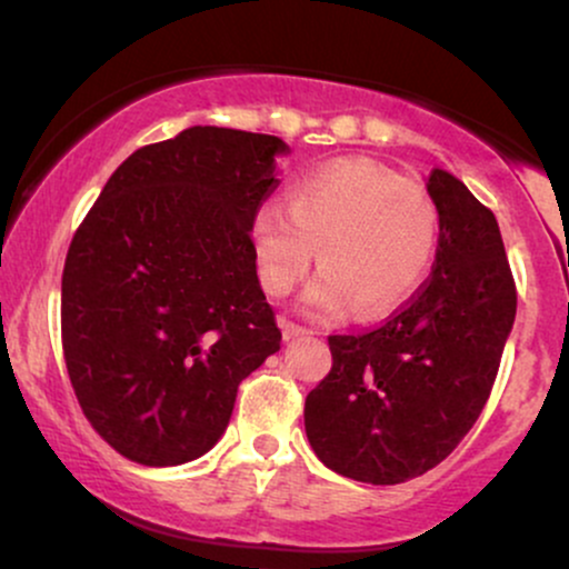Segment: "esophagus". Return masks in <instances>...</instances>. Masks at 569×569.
Wrapping results in <instances>:
<instances>
[{"mask_svg": "<svg viewBox=\"0 0 569 569\" xmlns=\"http://www.w3.org/2000/svg\"><path fill=\"white\" fill-rule=\"evenodd\" d=\"M280 331H283L286 342H289V339H297V337L310 335V331H307L305 326H299V323H293V321H286V318H280Z\"/></svg>", "mask_w": 569, "mask_h": 569, "instance_id": "1", "label": "esophagus"}]
</instances>
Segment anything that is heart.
Wrapping results in <instances>:
<instances>
[{
    "label": "heart",
    "mask_w": 569,
    "mask_h": 569,
    "mask_svg": "<svg viewBox=\"0 0 569 569\" xmlns=\"http://www.w3.org/2000/svg\"><path fill=\"white\" fill-rule=\"evenodd\" d=\"M259 278L272 297L323 267L302 302L321 316L377 318L426 283L439 251V206L417 181L371 160H337L289 189V206H262L251 227Z\"/></svg>",
    "instance_id": "b5f03b06"
}]
</instances>
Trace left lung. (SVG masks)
Instances as JSON below:
<instances>
[{
	"label": "left lung",
	"mask_w": 569,
	"mask_h": 569,
	"mask_svg": "<svg viewBox=\"0 0 569 569\" xmlns=\"http://www.w3.org/2000/svg\"><path fill=\"white\" fill-rule=\"evenodd\" d=\"M426 189L441 219L433 272L388 323L329 337L335 363L305 401L318 460L367 485L422 476L466 439L516 318L498 219L441 168Z\"/></svg>",
	"instance_id": "1"
}]
</instances>
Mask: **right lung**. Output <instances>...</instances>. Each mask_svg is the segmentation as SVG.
<instances>
[{
	"label": "right lung",
	"instance_id": "add662e5",
	"mask_svg": "<svg viewBox=\"0 0 569 569\" xmlns=\"http://www.w3.org/2000/svg\"><path fill=\"white\" fill-rule=\"evenodd\" d=\"M286 152L278 136L192 126L136 149L74 232L63 358L90 426L128 460L206 455L238 385L280 350L248 232Z\"/></svg>",
	"mask_w": 569,
	"mask_h": 569
}]
</instances>
